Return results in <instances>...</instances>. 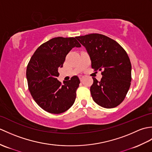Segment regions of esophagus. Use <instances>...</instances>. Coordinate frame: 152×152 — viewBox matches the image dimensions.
Returning a JSON list of instances; mask_svg holds the SVG:
<instances>
[{
	"instance_id": "esophagus-1",
	"label": "esophagus",
	"mask_w": 152,
	"mask_h": 152,
	"mask_svg": "<svg viewBox=\"0 0 152 152\" xmlns=\"http://www.w3.org/2000/svg\"><path fill=\"white\" fill-rule=\"evenodd\" d=\"M79 78H80V80H81V81H82V80L83 79V78H84V76L80 75V76H79Z\"/></svg>"
}]
</instances>
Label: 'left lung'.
<instances>
[{
	"mask_svg": "<svg viewBox=\"0 0 152 152\" xmlns=\"http://www.w3.org/2000/svg\"><path fill=\"white\" fill-rule=\"evenodd\" d=\"M76 38L85 47L92 69L102 70L101 81L93 78L90 91L93 101L103 108L116 107L131 86V64L127 53L117 42L104 35L89 34Z\"/></svg>",
	"mask_w": 152,
	"mask_h": 152,
	"instance_id": "8db88e82",
	"label": "left lung"
}]
</instances>
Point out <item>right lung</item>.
<instances>
[{
  "label": "right lung",
  "instance_id": "add662e5",
  "mask_svg": "<svg viewBox=\"0 0 152 152\" xmlns=\"http://www.w3.org/2000/svg\"><path fill=\"white\" fill-rule=\"evenodd\" d=\"M80 46L76 38H53L38 47L31 58L26 72L28 89L34 101L45 111L61 114L75 101L80 83L78 77H72L64 84L57 77L66 55L73 48Z\"/></svg>",
  "mask_w": 152,
  "mask_h": 152
}]
</instances>
